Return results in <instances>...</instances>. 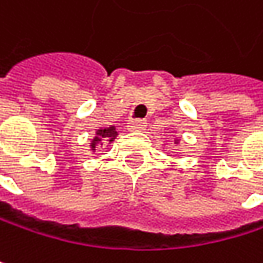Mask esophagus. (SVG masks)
<instances>
[{
    "mask_svg": "<svg viewBox=\"0 0 263 263\" xmlns=\"http://www.w3.org/2000/svg\"><path fill=\"white\" fill-rule=\"evenodd\" d=\"M146 126H147L146 120H131V122L128 123V129L132 132L144 131V128H146Z\"/></svg>",
    "mask_w": 263,
    "mask_h": 263,
    "instance_id": "obj_1",
    "label": "esophagus"
}]
</instances>
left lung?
<instances>
[{
  "mask_svg": "<svg viewBox=\"0 0 263 263\" xmlns=\"http://www.w3.org/2000/svg\"><path fill=\"white\" fill-rule=\"evenodd\" d=\"M177 143H178V140H177Z\"/></svg>",
  "mask_w": 263,
  "mask_h": 263,
  "instance_id": "8db88e82",
  "label": "left lung"
}]
</instances>
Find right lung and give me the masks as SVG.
Returning a JSON list of instances; mask_svg holds the SVG:
<instances>
[{
  "label": "right lung",
  "mask_w": 263,
  "mask_h": 263,
  "mask_svg": "<svg viewBox=\"0 0 263 263\" xmlns=\"http://www.w3.org/2000/svg\"><path fill=\"white\" fill-rule=\"evenodd\" d=\"M119 134L116 131V126H108V128H100L96 131V137L92 138L91 141V151L96 152V147L99 144H106V143H112L114 138L117 137Z\"/></svg>",
  "instance_id": "add662e5"
}]
</instances>
